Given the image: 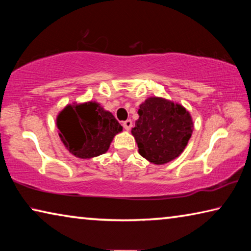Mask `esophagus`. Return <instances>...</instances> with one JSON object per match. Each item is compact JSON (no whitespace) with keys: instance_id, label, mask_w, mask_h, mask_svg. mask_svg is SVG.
Masks as SVG:
<instances>
[{"instance_id":"obj_1","label":"esophagus","mask_w":251,"mask_h":251,"mask_svg":"<svg viewBox=\"0 0 251 251\" xmlns=\"http://www.w3.org/2000/svg\"><path fill=\"white\" fill-rule=\"evenodd\" d=\"M123 126H124V128L126 130H129L131 127H133V122H131L130 120H127L124 123H123Z\"/></svg>"}]
</instances>
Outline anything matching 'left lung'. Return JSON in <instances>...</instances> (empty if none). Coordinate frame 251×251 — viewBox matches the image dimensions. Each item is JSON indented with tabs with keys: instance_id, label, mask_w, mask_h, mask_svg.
I'll return each instance as SVG.
<instances>
[{
	"instance_id": "8db88e82",
	"label": "left lung",
	"mask_w": 251,
	"mask_h": 251,
	"mask_svg": "<svg viewBox=\"0 0 251 251\" xmlns=\"http://www.w3.org/2000/svg\"><path fill=\"white\" fill-rule=\"evenodd\" d=\"M131 128L139 155L155 165L176 159L192 137L194 123L184 106L163 97H148L139 105Z\"/></svg>"
}]
</instances>
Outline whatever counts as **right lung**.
Listing matches in <instances>:
<instances>
[{
    "label": "right lung",
    "mask_w": 251,
    "mask_h": 251,
    "mask_svg": "<svg viewBox=\"0 0 251 251\" xmlns=\"http://www.w3.org/2000/svg\"><path fill=\"white\" fill-rule=\"evenodd\" d=\"M58 136L66 150L80 159L105 154L123 127L96 101L66 105L56 117Z\"/></svg>",
    "instance_id": "add662e5"
}]
</instances>
